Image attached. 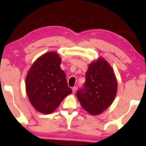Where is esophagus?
Here are the masks:
<instances>
[{
	"label": "esophagus",
	"mask_w": 146,
	"mask_h": 146,
	"mask_svg": "<svg viewBox=\"0 0 146 146\" xmlns=\"http://www.w3.org/2000/svg\"><path fill=\"white\" fill-rule=\"evenodd\" d=\"M77 87H73V89H72L73 93V94L75 93L76 91H77Z\"/></svg>",
	"instance_id": "34e87169"
}]
</instances>
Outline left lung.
Returning <instances> with one entry per match:
<instances>
[{
  "instance_id": "left-lung-1",
  "label": "left lung",
  "mask_w": 146,
  "mask_h": 146,
  "mask_svg": "<svg viewBox=\"0 0 146 146\" xmlns=\"http://www.w3.org/2000/svg\"><path fill=\"white\" fill-rule=\"evenodd\" d=\"M83 89L77 97L82 107L91 115H98L107 109L115 99L118 83L109 63L99 57L89 65Z\"/></svg>"
}]
</instances>
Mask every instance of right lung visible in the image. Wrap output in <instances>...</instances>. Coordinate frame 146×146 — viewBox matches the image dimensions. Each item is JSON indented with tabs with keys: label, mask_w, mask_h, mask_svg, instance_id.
<instances>
[{
	"label": "right lung",
	"mask_w": 146,
	"mask_h": 146,
	"mask_svg": "<svg viewBox=\"0 0 146 146\" xmlns=\"http://www.w3.org/2000/svg\"><path fill=\"white\" fill-rule=\"evenodd\" d=\"M61 58L49 52L33 63L26 75V91L30 103L42 114L52 113L67 95L72 93L65 73L60 67Z\"/></svg>",
	"instance_id": "right-lung-1"
}]
</instances>
